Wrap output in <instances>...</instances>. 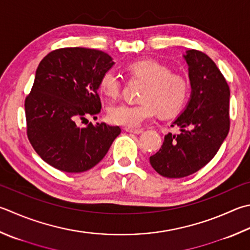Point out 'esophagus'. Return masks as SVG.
<instances>
[{
  "instance_id": "1",
  "label": "esophagus",
  "mask_w": 250,
  "mask_h": 250,
  "mask_svg": "<svg viewBox=\"0 0 250 250\" xmlns=\"http://www.w3.org/2000/svg\"><path fill=\"white\" fill-rule=\"evenodd\" d=\"M126 131H128V133H133V134H141L144 131L143 128H128V127H126L125 128Z\"/></svg>"
}]
</instances>
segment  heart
Masks as SVG:
<instances>
[{
  "mask_svg": "<svg viewBox=\"0 0 250 250\" xmlns=\"http://www.w3.org/2000/svg\"><path fill=\"white\" fill-rule=\"evenodd\" d=\"M128 73L146 83L140 96L141 103H120L112 105L107 116L112 123L125 127H138L155 114L172 117L180 113L189 99V83L181 75L172 74L166 65L152 60L137 61L127 67ZM100 91L111 99L120 96L122 79L114 69L102 74L99 82Z\"/></svg>",
  "mask_w": 250,
  "mask_h": 250,
  "instance_id": "obj_1",
  "label": "heart"
}]
</instances>
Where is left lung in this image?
<instances>
[{"mask_svg":"<svg viewBox=\"0 0 250 250\" xmlns=\"http://www.w3.org/2000/svg\"><path fill=\"white\" fill-rule=\"evenodd\" d=\"M188 65L191 93L180 116L171 126L181 133H168L161 149L150 157L160 175L181 178L209 163L229 130V88L222 73L208 55L188 50L183 55Z\"/></svg>","mask_w":250,"mask_h":250,"instance_id":"left-lung-1","label":"left lung"}]
</instances>
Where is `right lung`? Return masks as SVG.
<instances>
[{
    "instance_id": "1",
    "label": "right lung",
    "mask_w": 250,
    "mask_h": 250,
    "mask_svg": "<svg viewBox=\"0 0 250 250\" xmlns=\"http://www.w3.org/2000/svg\"><path fill=\"white\" fill-rule=\"evenodd\" d=\"M113 65L109 54L86 48L54 50L40 62L25 100L27 135L51 167L67 173L88 171L121 134L119 126L105 123L79 126L100 113L99 82Z\"/></svg>"
}]
</instances>
